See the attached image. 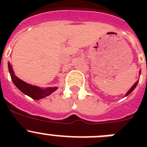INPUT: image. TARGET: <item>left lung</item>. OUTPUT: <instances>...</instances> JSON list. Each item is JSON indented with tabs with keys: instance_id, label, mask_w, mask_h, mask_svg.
Returning a JSON list of instances; mask_svg holds the SVG:
<instances>
[{
	"instance_id": "obj_1",
	"label": "left lung",
	"mask_w": 147,
	"mask_h": 147,
	"mask_svg": "<svg viewBox=\"0 0 147 147\" xmlns=\"http://www.w3.org/2000/svg\"><path fill=\"white\" fill-rule=\"evenodd\" d=\"M139 74H141V71H140ZM138 81H137V82H136V83H135L134 85H132V88H130V89H129V90H128V92H127V93H126V96H128V95H129V93H132V90H134V89H135V88H136V86H137V85H138Z\"/></svg>"
}]
</instances>
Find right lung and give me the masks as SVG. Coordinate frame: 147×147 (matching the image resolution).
I'll return each mask as SVG.
<instances>
[{
  "label": "right lung",
  "instance_id": "right-lung-1",
  "mask_svg": "<svg viewBox=\"0 0 147 147\" xmlns=\"http://www.w3.org/2000/svg\"><path fill=\"white\" fill-rule=\"evenodd\" d=\"M8 67H9V71L11 80H12L13 83L15 84V86L20 90V91L23 92L24 94L27 95V96L32 98L33 99L38 100L40 99V98H45V97L51 94L53 92L55 91L57 89V87L47 88L45 89H42L40 87L29 85V84L23 82V80H20L19 78L15 76V74H14V71L12 69V67H11L9 62L8 63Z\"/></svg>",
  "mask_w": 147,
  "mask_h": 147
}]
</instances>
